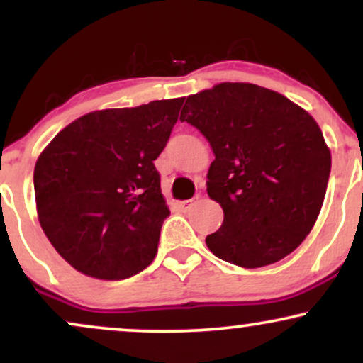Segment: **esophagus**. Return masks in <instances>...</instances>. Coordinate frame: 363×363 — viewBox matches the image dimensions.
Listing matches in <instances>:
<instances>
[{"mask_svg": "<svg viewBox=\"0 0 363 363\" xmlns=\"http://www.w3.org/2000/svg\"><path fill=\"white\" fill-rule=\"evenodd\" d=\"M196 199H198V198H196ZM196 199H194V198H193V199H184V201H181V203H179V208H181L182 211H187V210H189L191 206L194 205V201H196Z\"/></svg>", "mask_w": 363, "mask_h": 363, "instance_id": "1", "label": "esophagus"}]
</instances>
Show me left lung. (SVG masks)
<instances>
[{
    "label": "left lung",
    "instance_id": "1",
    "mask_svg": "<svg viewBox=\"0 0 363 363\" xmlns=\"http://www.w3.org/2000/svg\"><path fill=\"white\" fill-rule=\"evenodd\" d=\"M181 121L215 153L206 191L223 223L206 237L220 259L261 268L302 244L326 194L331 153L314 118L278 91L220 83L186 99Z\"/></svg>",
    "mask_w": 363,
    "mask_h": 363
}]
</instances>
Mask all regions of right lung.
I'll return each instance as SVG.
<instances>
[{
  "label": "right lung",
  "instance_id": "obj_1",
  "mask_svg": "<svg viewBox=\"0 0 363 363\" xmlns=\"http://www.w3.org/2000/svg\"><path fill=\"white\" fill-rule=\"evenodd\" d=\"M184 99L82 116L37 158L39 222L60 256L101 280L143 272L170 215L153 160Z\"/></svg>",
  "mask_w": 363,
  "mask_h": 363
}]
</instances>
